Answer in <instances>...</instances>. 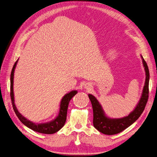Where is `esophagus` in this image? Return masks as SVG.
I'll list each match as a JSON object with an SVG mask.
<instances>
[{
    "label": "esophagus",
    "mask_w": 157,
    "mask_h": 157,
    "mask_svg": "<svg viewBox=\"0 0 157 157\" xmlns=\"http://www.w3.org/2000/svg\"><path fill=\"white\" fill-rule=\"evenodd\" d=\"M91 86H92V85L90 84L87 83L86 84H85V88H87V89H90V88H91Z\"/></svg>",
    "instance_id": "esophagus-1"
}]
</instances>
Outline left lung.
<instances>
[{
  "label": "left lung",
  "mask_w": 157,
  "mask_h": 157,
  "mask_svg": "<svg viewBox=\"0 0 157 157\" xmlns=\"http://www.w3.org/2000/svg\"><path fill=\"white\" fill-rule=\"evenodd\" d=\"M143 59V63L146 73L145 83L143 93L140 100L135 108L129 115L121 118H107L104 113L103 109L97 99L91 94L88 95L91 101L93 109V124L94 126L100 132L105 135L117 134L124 130L129 127L144 112L146 104L149 98V71L146 61Z\"/></svg>",
  "instance_id": "8db88e82"
}]
</instances>
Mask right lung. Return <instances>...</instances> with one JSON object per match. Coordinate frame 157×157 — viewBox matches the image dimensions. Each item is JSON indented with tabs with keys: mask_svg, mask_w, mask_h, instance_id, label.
<instances>
[{
	"mask_svg": "<svg viewBox=\"0 0 157 157\" xmlns=\"http://www.w3.org/2000/svg\"><path fill=\"white\" fill-rule=\"evenodd\" d=\"M18 60V59H17ZM17 60L14 63L13 68L12 69V72L10 75V98L12 107L13 111L15 112L16 115L18 117L19 119L23 123V124L25 125L27 127L29 128L30 129L33 131L41 133V134H52L54 133L59 131L61 128H62L66 121V118H67V108L69 105V103L75 95L77 93V91L73 90L71 92L65 95L64 97L62 98V100L61 101L60 104V110L58 116L56 117L55 120L52 121L50 122L44 123V124H35L23 117L21 114L18 112L17 108L16 107L15 104H14V99H13V73L14 69L16 68V66L17 62Z\"/></svg>",
	"mask_w": 157,
	"mask_h": 157,
	"instance_id": "obj_1",
	"label": "right lung"
}]
</instances>
